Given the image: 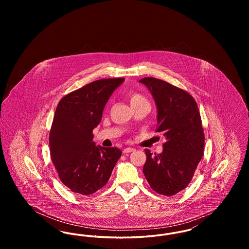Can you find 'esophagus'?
I'll list each match as a JSON object with an SVG mask.
<instances>
[{"instance_id":"esophagus-1","label":"esophagus","mask_w":249,"mask_h":249,"mask_svg":"<svg viewBox=\"0 0 249 249\" xmlns=\"http://www.w3.org/2000/svg\"><path fill=\"white\" fill-rule=\"evenodd\" d=\"M134 150H135V149L132 148V147H126V148L123 149V153H124V154H127V153H130V152H132V151H134Z\"/></svg>"}]
</instances>
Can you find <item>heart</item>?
I'll return each instance as SVG.
<instances>
[{
	"instance_id": "1",
	"label": "heart",
	"mask_w": 249,
	"mask_h": 249,
	"mask_svg": "<svg viewBox=\"0 0 249 249\" xmlns=\"http://www.w3.org/2000/svg\"><path fill=\"white\" fill-rule=\"evenodd\" d=\"M130 106L142 103V102H147L145 97L143 95L140 94L138 92H130Z\"/></svg>"
}]
</instances>
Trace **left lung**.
<instances>
[{"label":"left lung","mask_w":249,"mask_h":249,"mask_svg":"<svg viewBox=\"0 0 249 249\" xmlns=\"http://www.w3.org/2000/svg\"><path fill=\"white\" fill-rule=\"evenodd\" d=\"M158 109L156 132L166 138L163 151L152 155L145 149L146 161L142 173L152 190L173 196L186 189L201 161L204 149V133L199 108L191 95L171 84L144 77Z\"/></svg>","instance_id":"8db88e82"}]
</instances>
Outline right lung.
<instances>
[{"mask_svg": "<svg viewBox=\"0 0 249 249\" xmlns=\"http://www.w3.org/2000/svg\"><path fill=\"white\" fill-rule=\"evenodd\" d=\"M124 78L96 80L59 101L49 133L50 157L60 181L74 193L90 195L107 185L121 156L96 145L92 130L113 91Z\"/></svg>", "mask_w": 249, "mask_h": 249, "instance_id": "obj_1", "label": "right lung"}]
</instances>
